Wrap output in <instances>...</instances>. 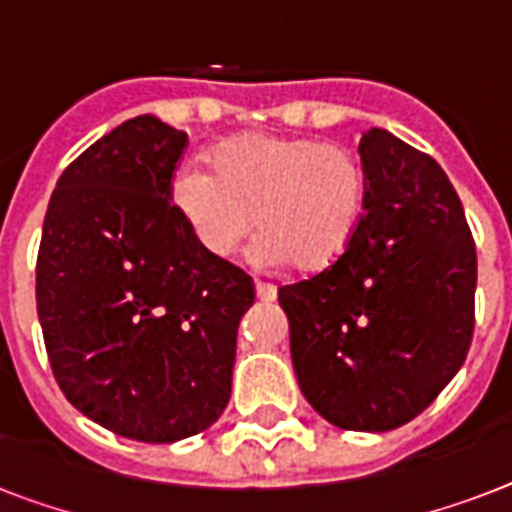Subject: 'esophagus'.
Returning <instances> with one entry per match:
<instances>
[{"label":"esophagus","mask_w":512,"mask_h":512,"mask_svg":"<svg viewBox=\"0 0 512 512\" xmlns=\"http://www.w3.org/2000/svg\"><path fill=\"white\" fill-rule=\"evenodd\" d=\"M255 295L257 300H263V303H273L279 292H276V287L268 284V281H255Z\"/></svg>","instance_id":"34e87169"}]
</instances>
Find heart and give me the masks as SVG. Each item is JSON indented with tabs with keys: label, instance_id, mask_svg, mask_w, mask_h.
I'll list each match as a JSON object with an SVG mask.
<instances>
[{
	"label": "heart",
	"instance_id": "1",
	"mask_svg": "<svg viewBox=\"0 0 512 512\" xmlns=\"http://www.w3.org/2000/svg\"><path fill=\"white\" fill-rule=\"evenodd\" d=\"M212 166L183 162L170 177L172 207L204 255L228 260L255 225L265 231L252 255L265 265L319 273L348 252L366 199L353 148L249 132L217 146Z\"/></svg>",
	"mask_w": 512,
	"mask_h": 512
}]
</instances>
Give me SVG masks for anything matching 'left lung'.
Masks as SVG:
<instances>
[{"instance_id": "left-lung-1", "label": "left lung", "mask_w": 512, "mask_h": 512, "mask_svg": "<svg viewBox=\"0 0 512 512\" xmlns=\"http://www.w3.org/2000/svg\"><path fill=\"white\" fill-rule=\"evenodd\" d=\"M364 215L332 268L279 289L308 404L342 430L385 433L460 372L476 316V244L428 154L372 127L358 143Z\"/></svg>"}]
</instances>
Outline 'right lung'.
I'll return each instance as SVG.
<instances>
[{
  "mask_svg": "<svg viewBox=\"0 0 512 512\" xmlns=\"http://www.w3.org/2000/svg\"><path fill=\"white\" fill-rule=\"evenodd\" d=\"M188 135L135 116L68 164L36 257V313L71 404L116 436L172 444L231 398L247 273L204 255L170 204Z\"/></svg>",
  "mask_w": 512,
  "mask_h": 512,
  "instance_id": "1",
  "label": "right lung"
}]
</instances>
